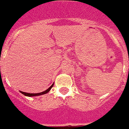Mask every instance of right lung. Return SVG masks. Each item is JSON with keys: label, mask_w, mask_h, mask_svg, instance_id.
<instances>
[{"label": "right lung", "mask_w": 129, "mask_h": 129, "mask_svg": "<svg viewBox=\"0 0 129 129\" xmlns=\"http://www.w3.org/2000/svg\"><path fill=\"white\" fill-rule=\"evenodd\" d=\"M53 85H54V84H52V85H51V86H50L49 88H48L47 90H44V91L42 92H40V93H35V94H33V93H27V92H22L21 91V93H22L23 94L25 95V96H39V95H42V94H46L47 92H48L50 90V89L52 88V87L53 86Z\"/></svg>", "instance_id": "right-lung-1"}]
</instances>
